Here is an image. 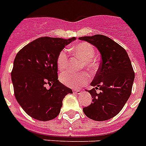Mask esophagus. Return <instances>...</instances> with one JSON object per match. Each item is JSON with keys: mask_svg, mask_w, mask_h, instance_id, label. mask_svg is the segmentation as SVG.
I'll return each instance as SVG.
<instances>
[{"mask_svg": "<svg viewBox=\"0 0 146 146\" xmlns=\"http://www.w3.org/2000/svg\"><path fill=\"white\" fill-rule=\"evenodd\" d=\"M82 91L81 90H79V89H76V90H73V93L76 94V95H80L81 94Z\"/></svg>", "mask_w": 146, "mask_h": 146, "instance_id": "34e87169", "label": "esophagus"}]
</instances>
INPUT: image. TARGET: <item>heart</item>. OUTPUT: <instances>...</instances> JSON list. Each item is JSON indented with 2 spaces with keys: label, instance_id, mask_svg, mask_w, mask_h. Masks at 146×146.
<instances>
[{
  "label": "heart",
  "instance_id": "obj_1",
  "mask_svg": "<svg viewBox=\"0 0 146 146\" xmlns=\"http://www.w3.org/2000/svg\"><path fill=\"white\" fill-rule=\"evenodd\" d=\"M70 50L73 55L82 60L80 69L85 68L88 71L92 72L96 70V63L93 59L95 56V49L92 44L87 42H81L70 48ZM68 62V56L65 50L60 51L57 57V66L58 70L63 71L66 70ZM89 75L86 72L73 73L71 72H64L60 75V80L63 84L72 88H79L89 82Z\"/></svg>",
  "mask_w": 146,
  "mask_h": 146
}]
</instances>
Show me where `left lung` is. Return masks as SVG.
<instances>
[{"mask_svg":"<svg viewBox=\"0 0 146 146\" xmlns=\"http://www.w3.org/2000/svg\"><path fill=\"white\" fill-rule=\"evenodd\" d=\"M79 39L93 44L102 55L98 70L91 82L94 88L88 91L92 103L83 108L92 120L104 121L120 112L131 95L135 73L125 49L105 35L84 36ZM99 89L98 94L96 90Z\"/></svg>","mask_w":146,"mask_h":146,"instance_id":"1","label":"left lung"}]
</instances>
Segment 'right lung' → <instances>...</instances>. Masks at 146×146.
<instances>
[{
    "instance_id": "right-lung-1",
    "label": "right lung",
    "mask_w": 146,
    "mask_h": 146,
    "mask_svg": "<svg viewBox=\"0 0 146 146\" xmlns=\"http://www.w3.org/2000/svg\"><path fill=\"white\" fill-rule=\"evenodd\" d=\"M75 39L41 37L17 53L11 72L15 98L31 117L42 121L54 119L60 113L64 97L73 93L58 80L57 57Z\"/></svg>"
}]
</instances>
